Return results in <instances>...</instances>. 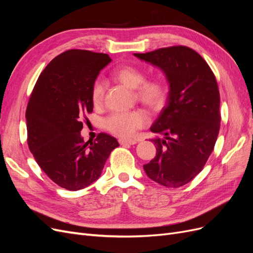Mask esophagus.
<instances>
[{"instance_id":"obj_1","label":"esophagus","mask_w":253,"mask_h":253,"mask_svg":"<svg viewBox=\"0 0 253 253\" xmlns=\"http://www.w3.org/2000/svg\"><path fill=\"white\" fill-rule=\"evenodd\" d=\"M119 143H120L121 145H132V144H136V143H137V140L121 138V139H119Z\"/></svg>"}]
</instances>
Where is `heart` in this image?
<instances>
[{"label":"heart","mask_w":253,"mask_h":253,"mask_svg":"<svg viewBox=\"0 0 253 253\" xmlns=\"http://www.w3.org/2000/svg\"><path fill=\"white\" fill-rule=\"evenodd\" d=\"M114 77L117 81L129 88H136V96L141 102L150 108H158L167 97L166 84L159 79L144 81V74L135 66L126 65L117 68L114 72ZM105 90L103 79L98 78L91 87V99L95 104L101 103ZM149 124V117L141 110L131 112H115L105 119L104 126L114 135L129 138L138 129Z\"/></svg>","instance_id":"obj_1"}]
</instances>
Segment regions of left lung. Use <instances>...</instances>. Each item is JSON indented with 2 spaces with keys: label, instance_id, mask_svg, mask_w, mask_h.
<instances>
[{
  "label": "left lung",
  "instance_id": "obj_1",
  "mask_svg": "<svg viewBox=\"0 0 253 253\" xmlns=\"http://www.w3.org/2000/svg\"><path fill=\"white\" fill-rule=\"evenodd\" d=\"M158 67L169 84L166 105L150 127L164 138L156 156L143 169L148 177L167 188H178L202 171L219 132V91L215 76L198 53L186 46L134 53Z\"/></svg>",
  "mask_w": 253,
  "mask_h": 253
}]
</instances>
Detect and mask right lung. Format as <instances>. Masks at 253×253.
Listing matches in <instances>:
<instances>
[{
  "mask_svg": "<svg viewBox=\"0 0 253 253\" xmlns=\"http://www.w3.org/2000/svg\"><path fill=\"white\" fill-rule=\"evenodd\" d=\"M112 59L106 53L66 50L40 75L26 109L30 152L58 186L77 191L96 181L119 143L100 133L94 142L81 136L84 115L93 111L91 87Z\"/></svg>",
  "mask_w": 253,
  "mask_h": 253,
  "instance_id": "obj_1",
  "label": "right lung"
}]
</instances>
